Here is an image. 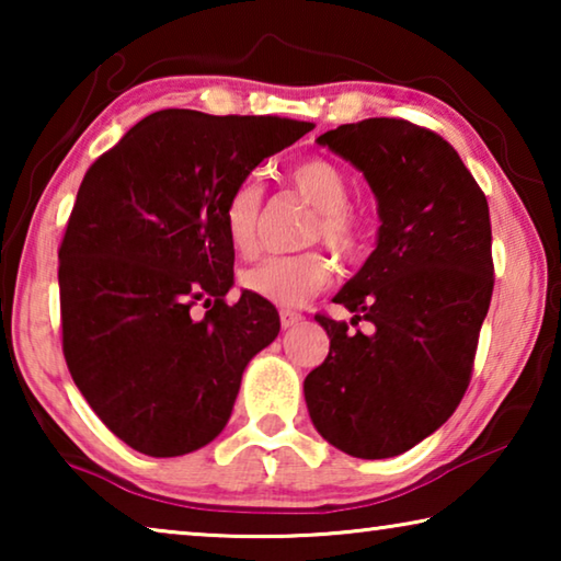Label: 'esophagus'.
Returning a JSON list of instances; mask_svg holds the SVG:
<instances>
[{
    "mask_svg": "<svg viewBox=\"0 0 561 561\" xmlns=\"http://www.w3.org/2000/svg\"><path fill=\"white\" fill-rule=\"evenodd\" d=\"M301 319H304V317L299 314V311H291V309H282V311H279L282 329H291V327H297Z\"/></svg>",
    "mask_w": 561,
    "mask_h": 561,
    "instance_id": "1",
    "label": "esophagus"
}]
</instances>
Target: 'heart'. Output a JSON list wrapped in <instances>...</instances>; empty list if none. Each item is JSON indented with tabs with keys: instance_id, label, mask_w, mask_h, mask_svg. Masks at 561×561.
<instances>
[{
	"instance_id": "1",
	"label": "heart",
	"mask_w": 561,
	"mask_h": 561,
	"mask_svg": "<svg viewBox=\"0 0 561 561\" xmlns=\"http://www.w3.org/2000/svg\"><path fill=\"white\" fill-rule=\"evenodd\" d=\"M291 187L317 210L307 242H324L341 260L360 257L366 247V222L348 210L351 180L327 158H307L289 168ZM262 193L254 180L237 185L222 207L225 237L234 254L252 257L257 252ZM331 262L321 252H301L291 257H270L242 274V287L254 297L277 307H301L331 282Z\"/></svg>"
}]
</instances>
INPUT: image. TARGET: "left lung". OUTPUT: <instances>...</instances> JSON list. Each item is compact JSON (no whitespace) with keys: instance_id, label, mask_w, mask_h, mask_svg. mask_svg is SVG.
<instances>
[{"instance_id":"8db88e82","label":"left lung","mask_w":561,"mask_h":561,"mask_svg":"<svg viewBox=\"0 0 561 561\" xmlns=\"http://www.w3.org/2000/svg\"><path fill=\"white\" fill-rule=\"evenodd\" d=\"M317 144L364 173L381 227L334 297L374 331L317 317L331 346L304 398L334 448L393 458L438 431L470 383L495 284L488 201L448 140L408 121L346 123Z\"/></svg>"}]
</instances>
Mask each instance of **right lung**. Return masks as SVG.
Masks as SVG:
<instances>
[{
	"label": "right lung",
	"instance_id": "1",
	"mask_svg": "<svg viewBox=\"0 0 561 561\" xmlns=\"http://www.w3.org/2000/svg\"><path fill=\"white\" fill-rule=\"evenodd\" d=\"M311 130L277 116L168 108L136 123L89 168L59 250L64 356L113 435L178 458L230 421L242 374L279 334L267 299L232 307V190ZM203 300V318L192 307Z\"/></svg>",
	"mask_w": 561,
	"mask_h": 561
}]
</instances>
